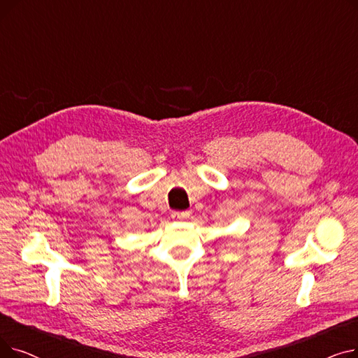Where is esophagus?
<instances>
[{"mask_svg": "<svg viewBox=\"0 0 358 358\" xmlns=\"http://www.w3.org/2000/svg\"><path fill=\"white\" fill-rule=\"evenodd\" d=\"M171 217L174 220H185V219L190 217V212H173Z\"/></svg>", "mask_w": 358, "mask_h": 358, "instance_id": "1", "label": "esophagus"}]
</instances>
